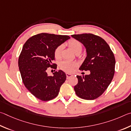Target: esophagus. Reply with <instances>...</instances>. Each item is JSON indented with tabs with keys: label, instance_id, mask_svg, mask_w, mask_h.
<instances>
[{
	"label": "esophagus",
	"instance_id": "esophagus-1",
	"mask_svg": "<svg viewBox=\"0 0 131 131\" xmlns=\"http://www.w3.org/2000/svg\"><path fill=\"white\" fill-rule=\"evenodd\" d=\"M66 76H67V79L70 78V77H72V75L70 74H68V73H66Z\"/></svg>",
	"mask_w": 131,
	"mask_h": 131
}]
</instances>
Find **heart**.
<instances>
[{"label":"heart","mask_w":131,"mask_h":131,"mask_svg":"<svg viewBox=\"0 0 131 131\" xmlns=\"http://www.w3.org/2000/svg\"><path fill=\"white\" fill-rule=\"evenodd\" d=\"M68 45L69 47L72 49L75 54H79L82 52L83 49V45L80 41H78L75 39H72L70 40L68 42ZM63 48V45H60L57 47L54 50V55L55 58L59 59L61 57V53L62 49ZM60 67L64 71L68 72H72L74 71L78 66V64L76 62H71L69 61H63L59 64Z\"/></svg>","instance_id":"obj_1"}]
</instances>
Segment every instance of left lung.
Returning a JSON list of instances; mask_svg holds the SVG:
<instances>
[{"mask_svg": "<svg viewBox=\"0 0 131 131\" xmlns=\"http://www.w3.org/2000/svg\"><path fill=\"white\" fill-rule=\"evenodd\" d=\"M86 48V57L80 70L90 71V74L78 76V83L74 86L76 94L86 100L99 97L113 79L116 60L111 48L104 39L93 34H74Z\"/></svg>", "mask_w": 131, "mask_h": 131, "instance_id": "left-lung-1", "label": "left lung"}]
</instances>
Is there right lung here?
<instances>
[{
  "label": "right lung",
  "mask_w": 131,
  "mask_h": 131,
  "mask_svg": "<svg viewBox=\"0 0 131 131\" xmlns=\"http://www.w3.org/2000/svg\"><path fill=\"white\" fill-rule=\"evenodd\" d=\"M70 38L68 36L40 33L32 36L23 46L18 59L20 75L27 90L39 100L47 101L56 97L66 81L63 71L49 76L47 70L56 66L52 64L55 49Z\"/></svg>",
  "instance_id": "add662e5"
}]
</instances>
